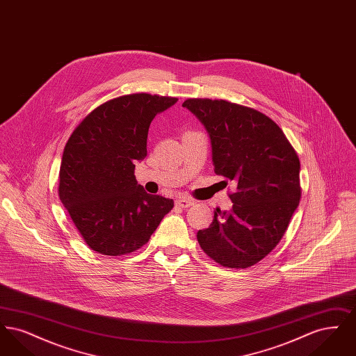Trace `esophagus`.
I'll use <instances>...</instances> for the list:
<instances>
[{"label": "esophagus", "mask_w": 356, "mask_h": 356, "mask_svg": "<svg viewBox=\"0 0 356 356\" xmlns=\"http://www.w3.org/2000/svg\"><path fill=\"white\" fill-rule=\"evenodd\" d=\"M176 205H179L181 208H188V207L193 205V200H191L188 197H177L176 199Z\"/></svg>", "instance_id": "1"}]
</instances>
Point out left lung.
I'll return each instance as SVG.
<instances>
[{"instance_id": "8db88e82", "label": "left lung", "mask_w": 356, "mask_h": 356, "mask_svg": "<svg viewBox=\"0 0 356 356\" xmlns=\"http://www.w3.org/2000/svg\"><path fill=\"white\" fill-rule=\"evenodd\" d=\"M183 106L209 135L215 172L236 186L232 209L216 208L197 241L224 267H252L277 245L299 205V157L279 125L252 108L209 99Z\"/></svg>"}]
</instances>
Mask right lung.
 <instances>
[{"instance_id":"obj_1","label":"right lung","mask_w":356,"mask_h":356,"mask_svg":"<svg viewBox=\"0 0 356 356\" xmlns=\"http://www.w3.org/2000/svg\"><path fill=\"white\" fill-rule=\"evenodd\" d=\"M176 97L127 95L104 102L73 131L63 153L58 195L85 243L121 256L148 243L173 200L137 184L135 164L147 156L149 125Z\"/></svg>"}]
</instances>
